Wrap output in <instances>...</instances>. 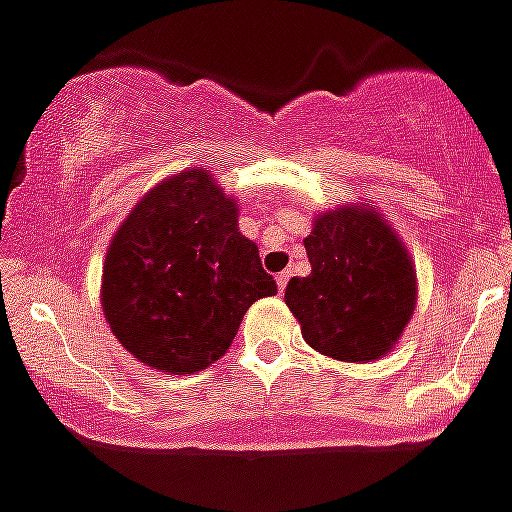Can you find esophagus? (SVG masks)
Returning a JSON list of instances; mask_svg holds the SVG:
<instances>
[{"mask_svg":"<svg viewBox=\"0 0 512 512\" xmlns=\"http://www.w3.org/2000/svg\"><path fill=\"white\" fill-rule=\"evenodd\" d=\"M289 278H291L289 270H283V273H278V276H276V286H278V291H281V294H283V289H286Z\"/></svg>","mask_w":512,"mask_h":512,"instance_id":"obj_1","label":"esophagus"}]
</instances>
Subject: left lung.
Listing matches in <instances>:
<instances>
[{"label":"left lung","mask_w":512,"mask_h":512,"mask_svg":"<svg viewBox=\"0 0 512 512\" xmlns=\"http://www.w3.org/2000/svg\"><path fill=\"white\" fill-rule=\"evenodd\" d=\"M312 273L283 294L302 338L338 362L382 359L416 309V268L401 234L377 205L346 203L312 218L304 239Z\"/></svg>","instance_id":"8db88e82"}]
</instances>
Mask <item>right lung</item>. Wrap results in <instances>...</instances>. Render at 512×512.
Listing matches in <instances>:
<instances>
[{"instance_id":"obj_1","label":"right lung","mask_w":512,"mask_h":512,"mask_svg":"<svg viewBox=\"0 0 512 512\" xmlns=\"http://www.w3.org/2000/svg\"><path fill=\"white\" fill-rule=\"evenodd\" d=\"M276 291L257 244L239 231V203L203 166L150 187L103 260L111 333L137 362L169 375L216 364L247 309Z\"/></svg>"}]
</instances>
